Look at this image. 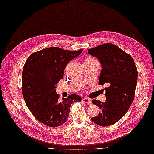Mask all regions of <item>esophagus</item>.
Segmentation results:
<instances>
[{"label":"esophagus","mask_w":154,"mask_h":154,"mask_svg":"<svg viewBox=\"0 0 154 154\" xmlns=\"http://www.w3.org/2000/svg\"><path fill=\"white\" fill-rule=\"evenodd\" d=\"M82 101V102H84V103H88V104H91V100L89 99V98H86V97L83 98Z\"/></svg>","instance_id":"esophagus-1"}]
</instances>
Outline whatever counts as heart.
Here are the masks:
<instances>
[{"instance_id":"heart-1","label":"heart","mask_w":154,"mask_h":154,"mask_svg":"<svg viewBox=\"0 0 154 154\" xmlns=\"http://www.w3.org/2000/svg\"><path fill=\"white\" fill-rule=\"evenodd\" d=\"M94 60V59L93 58H87L86 60Z\"/></svg>"}]
</instances>
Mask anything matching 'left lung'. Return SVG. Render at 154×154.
<instances>
[{
	"label": "left lung",
	"instance_id": "obj_1",
	"mask_svg": "<svg viewBox=\"0 0 154 154\" xmlns=\"http://www.w3.org/2000/svg\"><path fill=\"white\" fill-rule=\"evenodd\" d=\"M88 53L98 58L102 65L98 84L109 85L105 89L104 102L92 101L100 111L91 120L100 126L113 125L127 113L134 100L137 69L131 56L113 44L99 45L89 49Z\"/></svg>",
	"mask_w": 154,
	"mask_h": 154
}]
</instances>
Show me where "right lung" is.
Instances as JSON below:
<instances>
[{"label":"right lung","mask_w":154,"mask_h":154,"mask_svg":"<svg viewBox=\"0 0 154 154\" xmlns=\"http://www.w3.org/2000/svg\"><path fill=\"white\" fill-rule=\"evenodd\" d=\"M65 51L59 47H50L32 54L23 67L22 93L28 109L45 125L57 127L67 121L70 106L80 102L77 94L59 100L56 84L63 78L68 63L82 53Z\"/></svg>","instance_id":"right-lung-1"}]
</instances>
